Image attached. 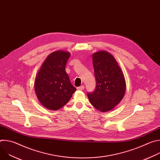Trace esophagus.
<instances>
[{
	"mask_svg": "<svg viewBox=\"0 0 160 160\" xmlns=\"http://www.w3.org/2000/svg\"><path fill=\"white\" fill-rule=\"evenodd\" d=\"M85 88V87H84V85H82V86H80V87H77V90H83Z\"/></svg>",
	"mask_w": 160,
	"mask_h": 160,
	"instance_id": "34e87169",
	"label": "esophagus"
}]
</instances>
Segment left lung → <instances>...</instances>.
<instances>
[{"instance_id":"left-lung-1","label":"left lung","mask_w":160,"mask_h":160,"mask_svg":"<svg viewBox=\"0 0 160 160\" xmlns=\"http://www.w3.org/2000/svg\"><path fill=\"white\" fill-rule=\"evenodd\" d=\"M96 86L87 97L98 110L105 112L112 109L123 99L126 90L124 75L114 57L106 51L92 55Z\"/></svg>"}]
</instances>
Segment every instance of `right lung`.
Returning a JSON list of instances; mask_svg holds the SVG:
<instances>
[{
  "label": "right lung",
  "instance_id": "add662e5",
  "mask_svg": "<svg viewBox=\"0 0 160 160\" xmlns=\"http://www.w3.org/2000/svg\"><path fill=\"white\" fill-rule=\"evenodd\" d=\"M70 56V54L65 51L52 52L43 63L35 78V90L37 98L49 109L61 108L77 90L65 70Z\"/></svg>",
  "mask_w": 160,
  "mask_h": 160
}]
</instances>
